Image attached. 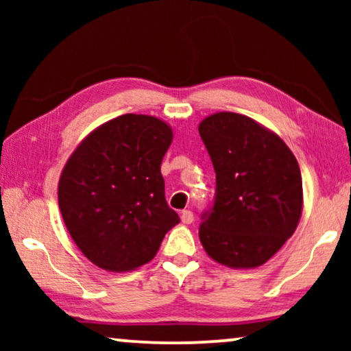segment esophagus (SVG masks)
<instances>
[{
  "instance_id": "34e87169",
  "label": "esophagus",
  "mask_w": 351,
  "mask_h": 351,
  "mask_svg": "<svg viewBox=\"0 0 351 351\" xmlns=\"http://www.w3.org/2000/svg\"><path fill=\"white\" fill-rule=\"evenodd\" d=\"M180 219H182V222L189 225L193 222V214H191V210H184V213L180 214Z\"/></svg>"
}]
</instances>
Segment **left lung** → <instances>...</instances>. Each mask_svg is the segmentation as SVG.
I'll return each mask as SVG.
<instances>
[{"label": "left lung", "instance_id": "1", "mask_svg": "<svg viewBox=\"0 0 351 351\" xmlns=\"http://www.w3.org/2000/svg\"><path fill=\"white\" fill-rule=\"evenodd\" d=\"M198 131L217 180L214 206L199 228L201 244L220 265L261 267L299 225V162L278 134L246 114L213 113Z\"/></svg>", "mask_w": 351, "mask_h": 351}]
</instances>
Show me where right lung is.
<instances>
[{
    "instance_id": "1",
    "label": "right lung",
    "mask_w": 351,
    "mask_h": 351,
    "mask_svg": "<svg viewBox=\"0 0 351 351\" xmlns=\"http://www.w3.org/2000/svg\"><path fill=\"white\" fill-rule=\"evenodd\" d=\"M174 132L152 114L100 124L66 160L59 208L71 239L94 265L123 273L156 256L180 222L165 198L161 161Z\"/></svg>"
}]
</instances>
